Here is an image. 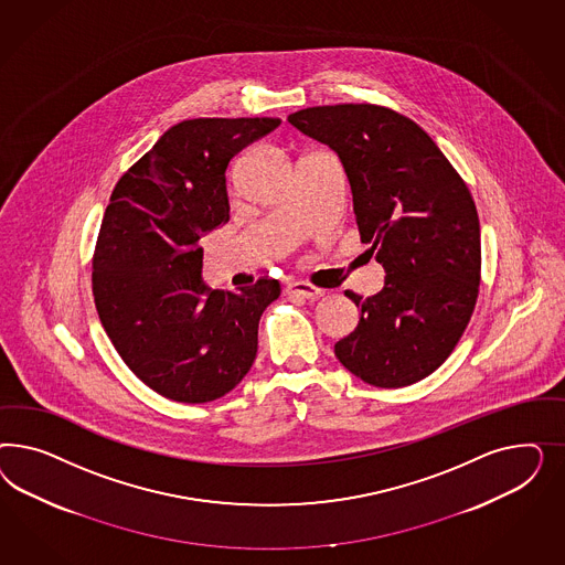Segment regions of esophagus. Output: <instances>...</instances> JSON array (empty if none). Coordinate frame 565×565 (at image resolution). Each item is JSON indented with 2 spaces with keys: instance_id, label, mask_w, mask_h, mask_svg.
<instances>
[{
  "instance_id": "obj_1",
  "label": "esophagus",
  "mask_w": 565,
  "mask_h": 565,
  "mask_svg": "<svg viewBox=\"0 0 565 565\" xmlns=\"http://www.w3.org/2000/svg\"><path fill=\"white\" fill-rule=\"evenodd\" d=\"M284 291H286L288 296H298V298H307V300H310V298H319V296L323 294L319 288L310 286L307 281H288Z\"/></svg>"
}]
</instances>
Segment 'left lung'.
Here are the masks:
<instances>
[{"label":"left lung","instance_id":"obj_1","mask_svg":"<svg viewBox=\"0 0 565 565\" xmlns=\"http://www.w3.org/2000/svg\"><path fill=\"white\" fill-rule=\"evenodd\" d=\"M288 121L338 154L360 239L385 271L335 356L364 383L406 387L451 354L477 305L480 225L458 171L414 121L371 103L319 105Z\"/></svg>","mask_w":565,"mask_h":565}]
</instances>
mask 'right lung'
<instances>
[{"label":"right lung","instance_id":"obj_1","mask_svg":"<svg viewBox=\"0 0 565 565\" xmlns=\"http://www.w3.org/2000/svg\"><path fill=\"white\" fill-rule=\"evenodd\" d=\"M279 124L180 121L121 175L105 211L93 260L99 319L128 369L173 402L230 394L257 359L260 315L281 288L265 277L206 288L201 239L230 220V161Z\"/></svg>","mask_w":565,"mask_h":565}]
</instances>
